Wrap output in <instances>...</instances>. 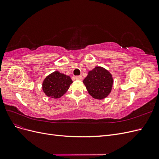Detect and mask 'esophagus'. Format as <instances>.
Masks as SVG:
<instances>
[{"label":"esophagus","instance_id":"esophagus-1","mask_svg":"<svg viewBox=\"0 0 159 159\" xmlns=\"http://www.w3.org/2000/svg\"><path fill=\"white\" fill-rule=\"evenodd\" d=\"M75 79H76L77 80H80V81H81V80H82L83 78H82V76H81V75H78V76L75 77Z\"/></svg>","mask_w":159,"mask_h":159}]
</instances>
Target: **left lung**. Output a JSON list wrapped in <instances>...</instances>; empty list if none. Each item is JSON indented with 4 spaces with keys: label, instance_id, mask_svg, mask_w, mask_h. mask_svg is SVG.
I'll return each instance as SVG.
<instances>
[{
    "label": "left lung",
    "instance_id": "1",
    "mask_svg": "<svg viewBox=\"0 0 159 159\" xmlns=\"http://www.w3.org/2000/svg\"><path fill=\"white\" fill-rule=\"evenodd\" d=\"M83 83L91 96L97 99H103L107 97L111 91L113 79L112 75L106 69L96 66L88 72Z\"/></svg>",
    "mask_w": 159,
    "mask_h": 159
}]
</instances>
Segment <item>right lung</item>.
<instances>
[{"instance_id": "1", "label": "right lung", "mask_w": 159, "mask_h": 159, "mask_svg": "<svg viewBox=\"0 0 159 159\" xmlns=\"http://www.w3.org/2000/svg\"><path fill=\"white\" fill-rule=\"evenodd\" d=\"M72 83L73 81L70 76L56 71L44 79L42 83V89L48 97L57 99L68 90Z\"/></svg>"}]
</instances>
